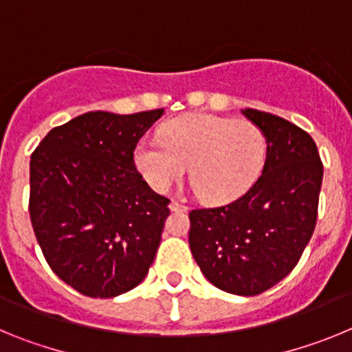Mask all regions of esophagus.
Here are the masks:
<instances>
[{
	"label": "esophagus",
	"mask_w": 352,
	"mask_h": 352,
	"mask_svg": "<svg viewBox=\"0 0 352 352\" xmlns=\"http://www.w3.org/2000/svg\"><path fill=\"white\" fill-rule=\"evenodd\" d=\"M170 210L173 211H186L188 210V206H186L185 203H182V201H176V199H173V201H170Z\"/></svg>",
	"instance_id": "esophagus-1"
}]
</instances>
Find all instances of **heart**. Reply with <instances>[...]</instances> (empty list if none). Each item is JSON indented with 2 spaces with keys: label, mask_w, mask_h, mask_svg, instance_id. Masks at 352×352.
Segmentation results:
<instances>
[{
  "label": "heart",
  "mask_w": 352,
  "mask_h": 352,
  "mask_svg": "<svg viewBox=\"0 0 352 352\" xmlns=\"http://www.w3.org/2000/svg\"><path fill=\"white\" fill-rule=\"evenodd\" d=\"M158 142H139L135 166L151 188L169 190L188 176L206 203H232L259 179L268 158V138L254 121L214 114H186L167 121Z\"/></svg>",
  "instance_id": "1"
}]
</instances>
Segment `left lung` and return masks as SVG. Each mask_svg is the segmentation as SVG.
Returning a JSON list of instances; mask_svg holds the SVG:
<instances>
[{
    "label": "left lung",
    "mask_w": 352,
    "mask_h": 352,
    "mask_svg": "<svg viewBox=\"0 0 352 352\" xmlns=\"http://www.w3.org/2000/svg\"><path fill=\"white\" fill-rule=\"evenodd\" d=\"M243 114L268 138L263 173L232 203L192 210L188 243L211 284L256 296L294 270L312 238L322 162L314 139L294 123L257 109Z\"/></svg>",
    "instance_id": "obj_1"
}]
</instances>
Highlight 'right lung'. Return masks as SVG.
Segmentation results:
<instances>
[{
  "label": "right lung",
  "instance_id": "1",
  "mask_svg": "<svg viewBox=\"0 0 352 352\" xmlns=\"http://www.w3.org/2000/svg\"><path fill=\"white\" fill-rule=\"evenodd\" d=\"M162 114H80L31 153L36 241L52 272L84 296L123 294L153 264L170 201L142 179L133 151Z\"/></svg>",
  "mask_w": 352,
  "mask_h": 352
}]
</instances>
